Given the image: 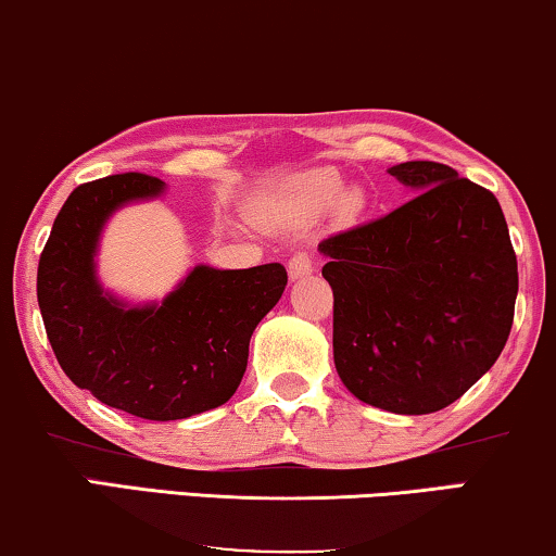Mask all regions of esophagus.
Masks as SVG:
<instances>
[{
  "instance_id": "obj_1",
  "label": "esophagus",
  "mask_w": 556,
  "mask_h": 556,
  "mask_svg": "<svg viewBox=\"0 0 556 556\" xmlns=\"http://www.w3.org/2000/svg\"><path fill=\"white\" fill-rule=\"evenodd\" d=\"M311 273H313L311 255L303 253V251L293 253L291 261H288V276H291L293 280H298V278H303V276H311Z\"/></svg>"
}]
</instances>
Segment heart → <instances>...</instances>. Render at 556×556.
I'll list each match as a JSON object with an SVG mask.
<instances>
[{
	"label": "heart",
	"mask_w": 556,
	"mask_h": 556,
	"mask_svg": "<svg viewBox=\"0 0 556 556\" xmlns=\"http://www.w3.org/2000/svg\"><path fill=\"white\" fill-rule=\"evenodd\" d=\"M336 200L338 207H341L345 215L358 213L361 207H364V192L356 188L343 190V180L338 178L336 173L316 170L293 185L288 207H291L295 215H318L328 211Z\"/></svg>",
	"instance_id": "1"
}]
</instances>
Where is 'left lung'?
<instances>
[{
    "instance_id": "left-lung-1",
    "label": "left lung",
    "mask_w": 556,
    "mask_h": 556,
    "mask_svg": "<svg viewBox=\"0 0 556 556\" xmlns=\"http://www.w3.org/2000/svg\"><path fill=\"white\" fill-rule=\"evenodd\" d=\"M416 195L320 240L333 288V361L353 396L391 414L462 399L502 353L519 291L502 205L454 167H389Z\"/></svg>"
}]
</instances>
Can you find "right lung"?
Listing matches in <instances>:
<instances>
[{
	"label": "right lung",
	"mask_w": 556,
	"mask_h": 556,
	"mask_svg": "<svg viewBox=\"0 0 556 556\" xmlns=\"http://www.w3.org/2000/svg\"><path fill=\"white\" fill-rule=\"evenodd\" d=\"M163 188L142 173L79 185L54 218L37 268L39 311L62 371L102 404L150 421L223 406L245 374L255 326L288 283L280 263L195 265L160 305H127L104 293L94 273L104 223Z\"/></svg>",
	"instance_id": "add662e5"
}]
</instances>
